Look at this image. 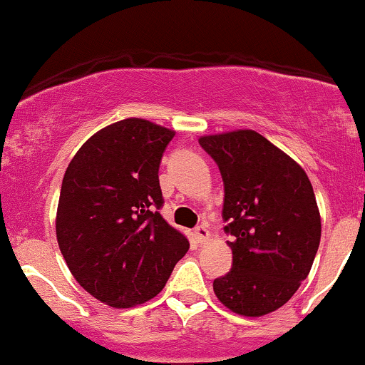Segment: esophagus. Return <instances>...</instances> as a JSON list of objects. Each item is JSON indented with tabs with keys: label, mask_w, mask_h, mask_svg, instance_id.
<instances>
[{
	"label": "esophagus",
	"mask_w": 365,
	"mask_h": 365,
	"mask_svg": "<svg viewBox=\"0 0 365 365\" xmlns=\"http://www.w3.org/2000/svg\"><path fill=\"white\" fill-rule=\"evenodd\" d=\"M195 237H196V241L198 242H205V241H208V237H210V232H208V229L205 225H198L195 229Z\"/></svg>",
	"instance_id": "obj_1"
}]
</instances>
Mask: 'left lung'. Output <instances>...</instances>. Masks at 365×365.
<instances>
[{"label":"left lung","mask_w":365,"mask_h":365,"mask_svg":"<svg viewBox=\"0 0 365 365\" xmlns=\"http://www.w3.org/2000/svg\"><path fill=\"white\" fill-rule=\"evenodd\" d=\"M224 179L225 232L232 268L213 280L217 299L235 314L277 311L309 275L319 247L314 191L292 157L252 130L201 136Z\"/></svg>","instance_id":"left-lung-1"}]
</instances>
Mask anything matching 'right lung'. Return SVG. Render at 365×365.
<instances>
[{
    "instance_id": "1",
    "label": "right lung",
    "mask_w": 365,
    "mask_h": 365,
    "mask_svg": "<svg viewBox=\"0 0 365 365\" xmlns=\"http://www.w3.org/2000/svg\"><path fill=\"white\" fill-rule=\"evenodd\" d=\"M174 135L147 119H123L90 136L64 173L59 250L75 280L110 307L155 297L190 250L158 212V165Z\"/></svg>"
}]
</instances>
